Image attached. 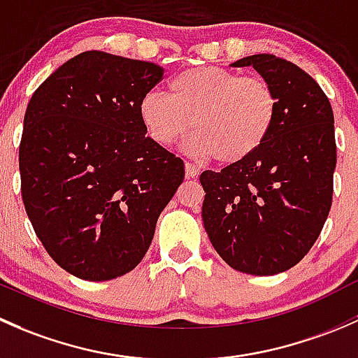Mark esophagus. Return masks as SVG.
I'll list each match as a JSON object with an SVG mask.
<instances>
[{"label":"esophagus","instance_id":"obj_1","mask_svg":"<svg viewBox=\"0 0 358 358\" xmlns=\"http://www.w3.org/2000/svg\"><path fill=\"white\" fill-rule=\"evenodd\" d=\"M198 174H200V169H198L196 165L186 164V178H187V179L198 178Z\"/></svg>","mask_w":358,"mask_h":358}]
</instances>
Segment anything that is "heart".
<instances>
[{
  "label": "heart",
  "mask_w": 358,
  "mask_h": 358,
  "mask_svg": "<svg viewBox=\"0 0 358 358\" xmlns=\"http://www.w3.org/2000/svg\"><path fill=\"white\" fill-rule=\"evenodd\" d=\"M139 119L152 141L171 148L193 129L187 150L196 158L239 164L264 146L279 115V98L265 77L193 67L169 80V96L146 93Z\"/></svg>",
  "instance_id": "1"
}]
</instances>
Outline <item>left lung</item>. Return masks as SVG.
Segmentation results:
<instances>
[{
    "label": "left lung",
    "instance_id": "8db88e82",
    "mask_svg": "<svg viewBox=\"0 0 358 358\" xmlns=\"http://www.w3.org/2000/svg\"><path fill=\"white\" fill-rule=\"evenodd\" d=\"M274 86L279 115L257 153L220 172H201L205 231L227 265L253 275L303 259L333 203L336 167L331 103L305 70L275 55L241 58Z\"/></svg>",
    "mask_w": 358,
    "mask_h": 358
}]
</instances>
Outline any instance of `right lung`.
<instances>
[{"instance_id": "add662e5", "label": "right lung", "mask_w": 358, "mask_h": 358, "mask_svg": "<svg viewBox=\"0 0 358 358\" xmlns=\"http://www.w3.org/2000/svg\"><path fill=\"white\" fill-rule=\"evenodd\" d=\"M162 77L150 62L84 51L29 101L22 201L44 250L76 278L131 272L184 180V162L152 141L139 119V99Z\"/></svg>"}]
</instances>
